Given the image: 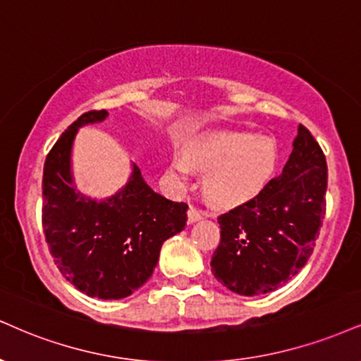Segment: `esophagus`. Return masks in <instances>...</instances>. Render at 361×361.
<instances>
[{"instance_id": "obj_1", "label": "esophagus", "mask_w": 361, "mask_h": 361, "mask_svg": "<svg viewBox=\"0 0 361 361\" xmlns=\"http://www.w3.org/2000/svg\"><path fill=\"white\" fill-rule=\"evenodd\" d=\"M200 219H203L202 212L197 210V208H195V207H190V210H188V222L193 224V222H197V220H200Z\"/></svg>"}]
</instances>
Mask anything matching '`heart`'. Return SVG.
Instances as JSON below:
<instances>
[{
  "instance_id": "1",
  "label": "heart",
  "mask_w": 361,
  "mask_h": 361,
  "mask_svg": "<svg viewBox=\"0 0 361 361\" xmlns=\"http://www.w3.org/2000/svg\"><path fill=\"white\" fill-rule=\"evenodd\" d=\"M277 164L276 142L252 133L215 131L203 134L176 153L169 175L188 180L192 169L207 173L205 192L220 207L249 202L266 188Z\"/></svg>"
}]
</instances>
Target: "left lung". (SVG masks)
Returning a JSON list of instances; mask_svg holds the SVG:
<instances>
[{"mask_svg": "<svg viewBox=\"0 0 361 361\" xmlns=\"http://www.w3.org/2000/svg\"><path fill=\"white\" fill-rule=\"evenodd\" d=\"M328 168L318 141L302 124L293 153L257 197L219 216L220 244L212 272L240 296L286 284L305 267L326 214Z\"/></svg>", "mask_w": 361, "mask_h": 361, "instance_id": "obj_1", "label": "left lung"}]
</instances>
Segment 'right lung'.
Returning <instances> with one entry per match:
<instances>
[{
	"mask_svg": "<svg viewBox=\"0 0 361 361\" xmlns=\"http://www.w3.org/2000/svg\"><path fill=\"white\" fill-rule=\"evenodd\" d=\"M107 111L82 114L47 154L42 224L62 276L90 298L131 296L153 274L163 242L186 225V203L153 192L133 164L123 190L92 200L73 186L72 145L79 128L101 123Z\"/></svg>",
	"mask_w": 361,
	"mask_h": 361,
	"instance_id": "obj_1",
	"label": "right lung"
}]
</instances>
